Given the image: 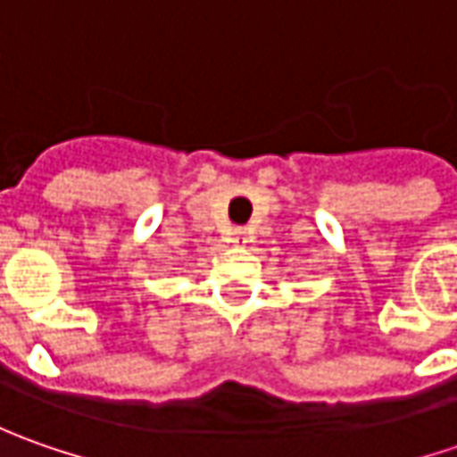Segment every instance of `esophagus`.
Listing matches in <instances>:
<instances>
[{
	"label": "esophagus",
	"instance_id": "esophagus-1",
	"mask_svg": "<svg viewBox=\"0 0 457 457\" xmlns=\"http://www.w3.org/2000/svg\"><path fill=\"white\" fill-rule=\"evenodd\" d=\"M246 234H249L246 228H234L228 241H231V244H244V241H246Z\"/></svg>",
	"mask_w": 457,
	"mask_h": 457
}]
</instances>
